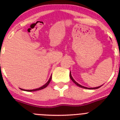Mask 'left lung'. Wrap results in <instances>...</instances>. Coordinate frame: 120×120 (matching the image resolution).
I'll use <instances>...</instances> for the list:
<instances>
[{"instance_id":"1","label":"left lung","mask_w":120,"mask_h":120,"mask_svg":"<svg viewBox=\"0 0 120 120\" xmlns=\"http://www.w3.org/2000/svg\"><path fill=\"white\" fill-rule=\"evenodd\" d=\"M70 79H71L72 81L74 82V83H75V84L77 86H79V87H81V88H85V89H90V90H95V89H97V88H99L100 87H101V86H97V87H96V88H87V87H85V86H82L80 85H79V83H77V82H76V81H75L74 79H73V78L71 76V72L70 73Z\"/></svg>"}]
</instances>
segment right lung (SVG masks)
Masks as SVG:
<instances>
[{"instance_id":"obj_1","label":"right lung","mask_w":120,"mask_h":120,"mask_svg":"<svg viewBox=\"0 0 120 120\" xmlns=\"http://www.w3.org/2000/svg\"><path fill=\"white\" fill-rule=\"evenodd\" d=\"M51 79H52V76H50V77L49 80H48V82H47V83H45V85H44L43 86H41V87L40 88H38L37 89H35V90H23V89H22L20 88V90H23V91H28V92H31V91H38V90H43V89L45 88V87H47V85H48L49 84L50 82Z\"/></svg>"}]
</instances>
